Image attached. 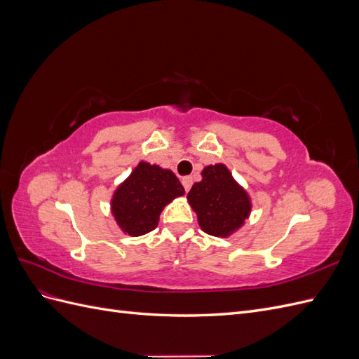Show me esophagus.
<instances>
[{"instance_id": "esophagus-1", "label": "esophagus", "mask_w": 359, "mask_h": 359, "mask_svg": "<svg viewBox=\"0 0 359 359\" xmlns=\"http://www.w3.org/2000/svg\"><path fill=\"white\" fill-rule=\"evenodd\" d=\"M181 182H182V186H184V190H186V191H189V190L191 189V184H193V178H191V177H184V178L181 180Z\"/></svg>"}]
</instances>
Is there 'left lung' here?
I'll return each mask as SVG.
<instances>
[{"label": "left lung", "instance_id": "obj_1", "mask_svg": "<svg viewBox=\"0 0 359 359\" xmlns=\"http://www.w3.org/2000/svg\"><path fill=\"white\" fill-rule=\"evenodd\" d=\"M187 199L202 231L212 236H229L243 226L252 210L248 194L224 165L206 166L202 181L194 182Z\"/></svg>", "mask_w": 359, "mask_h": 359}]
</instances>
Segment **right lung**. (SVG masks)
Here are the masks:
<instances>
[{"label": "right lung", "instance_id": "add662e5", "mask_svg": "<svg viewBox=\"0 0 359 359\" xmlns=\"http://www.w3.org/2000/svg\"><path fill=\"white\" fill-rule=\"evenodd\" d=\"M184 194L175 173L157 165L140 161L112 199V214L118 226L130 236L154 231L163 208Z\"/></svg>", "mask_w": 359, "mask_h": 359}]
</instances>
